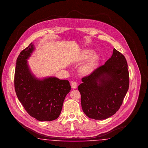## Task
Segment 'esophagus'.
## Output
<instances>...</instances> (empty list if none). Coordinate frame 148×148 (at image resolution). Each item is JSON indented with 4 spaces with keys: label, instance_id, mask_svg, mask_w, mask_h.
<instances>
[{
    "label": "esophagus",
    "instance_id": "1",
    "mask_svg": "<svg viewBox=\"0 0 148 148\" xmlns=\"http://www.w3.org/2000/svg\"><path fill=\"white\" fill-rule=\"evenodd\" d=\"M71 86L73 89H76L77 88V84L76 82H71Z\"/></svg>",
    "mask_w": 148,
    "mask_h": 148
}]
</instances>
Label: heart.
Masks as SVG:
<instances>
[{"instance_id":"1","label":"heart","mask_w":148,"mask_h":148,"mask_svg":"<svg viewBox=\"0 0 148 148\" xmlns=\"http://www.w3.org/2000/svg\"><path fill=\"white\" fill-rule=\"evenodd\" d=\"M92 53L93 50L90 49L83 50L80 53L79 59V61H85L90 58L85 63L79 68V73L83 76H88L91 74L98 63L100 59L99 55L95 53L92 55Z\"/></svg>"}]
</instances>
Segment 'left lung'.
Masks as SVG:
<instances>
[{"instance_id":"8db88e82","label":"left lung","mask_w":148,"mask_h":148,"mask_svg":"<svg viewBox=\"0 0 148 148\" xmlns=\"http://www.w3.org/2000/svg\"><path fill=\"white\" fill-rule=\"evenodd\" d=\"M77 89L83 112L89 118L107 119L119 109L129 86L125 56L114 48L113 55L103 65L82 78Z\"/></svg>"}]
</instances>
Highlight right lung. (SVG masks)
Returning a JSON list of instances; mask_svg holds the SVG:
<instances>
[{
	"label": "right lung",
	"mask_w": 148,
	"mask_h": 148,
	"mask_svg": "<svg viewBox=\"0 0 148 148\" xmlns=\"http://www.w3.org/2000/svg\"><path fill=\"white\" fill-rule=\"evenodd\" d=\"M34 50L32 42L17 58L14 75L16 96L29 114L41 121L57 119L60 114L66 95L71 91L67 80L56 77L39 79L29 69L27 59Z\"/></svg>",
	"instance_id": "1"
}]
</instances>
